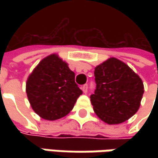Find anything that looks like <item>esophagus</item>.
I'll list each match as a JSON object with an SVG mask.
<instances>
[{"label": "esophagus", "mask_w": 158, "mask_h": 158, "mask_svg": "<svg viewBox=\"0 0 158 158\" xmlns=\"http://www.w3.org/2000/svg\"><path fill=\"white\" fill-rule=\"evenodd\" d=\"M82 90L83 91V93H87L88 92V84H84V85H82Z\"/></svg>", "instance_id": "34e87169"}]
</instances>
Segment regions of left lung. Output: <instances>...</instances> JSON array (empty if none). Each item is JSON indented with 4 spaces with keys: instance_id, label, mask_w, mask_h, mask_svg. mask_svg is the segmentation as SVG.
Here are the masks:
<instances>
[{
    "instance_id": "left-lung-1",
    "label": "left lung",
    "mask_w": 158,
    "mask_h": 158,
    "mask_svg": "<svg viewBox=\"0 0 158 158\" xmlns=\"http://www.w3.org/2000/svg\"><path fill=\"white\" fill-rule=\"evenodd\" d=\"M96 89L90 101L96 114L107 124H119L138 111L144 87L142 79L124 62L115 58L94 71Z\"/></svg>"
}]
</instances>
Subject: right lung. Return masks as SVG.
Instances as JSON below:
<instances>
[{
	"mask_svg": "<svg viewBox=\"0 0 158 158\" xmlns=\"http://www.w3.org/2000/svg\"><path fill=\"white\" fill-rule=\"evenodd\" d=\"M28 99L41 118L55 120L73 109L82 91L75 82V73L55 54L42 60L26 83Z\"/></svg>",
	"mask_w": 158,
	"mask_h": 158,
	"instance_id": "add662e5",
	"label": "right lung"
}]
</instances>
